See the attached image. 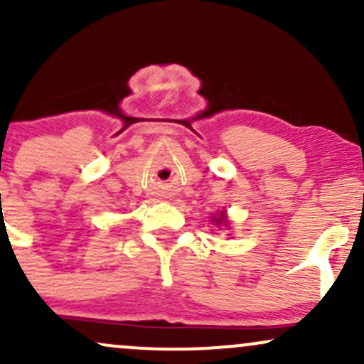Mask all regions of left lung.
Instances as JSON below:
<instances>
[{
	"instance_id": "left-lung-1",
	"label": "left lung",
	"mask_w": 364,
	"mask_h": 364,
	"mask_svg": "<svg viewBox=\"0 0 364 364\" xmlns=\"http://www.w3.org/2000/svg\"><path fill=\"white\" fill-rule=\"evenodd\" d=\"M215 223V225H220V224H224L225 228H228V217H225V212H219V217H214V219H212Z\"/></svg>"
}]
</instances>
